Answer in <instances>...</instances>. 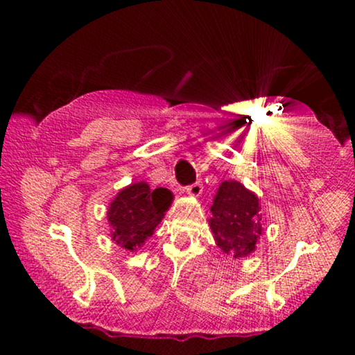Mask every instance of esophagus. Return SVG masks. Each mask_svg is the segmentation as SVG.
Wrapping results in <instances>:
<instances>
[{
  "label": "esophagus",
  "instance_id": "1",
  "mask_svg": "<svg viewBox=\"0 0 355 355\" xmlns=\"http://www.w3.org/2000/svg\"><path fill=\"white\" fill-rule=\"evenodd\" d=\"M184 191H186V194L191 196V197H199V196L202 194V191H203L202 183L197 182V183H194V184L188 186V188H186Z\"/></svg>",
  "mask_w": 355,
  "mask_h": 355
}]
</instances>
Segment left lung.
<instances>
[{"label":"left lung","instance_id":"left-lung-1","mask_svg":"<svg viewBox=\"0 0 355 355\" xmlns=\"http://www.w3.org/2000/svg\"><path fill=\"white\" fill-rule=\"evenodd\" d=\"M260 199L236 180L219 184L208 219L216 245L233 258L249 257L263 235Z\"/></svg>","mask_w":355,"mask_h":355}]
</instances>
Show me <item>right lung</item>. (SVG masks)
Wrapping results in <instances>:
<instances>
[{
	"mask_svg": "<svg viewBox=\"0 0 355 355\" xmlns=\"http://www.w3.org/2000/svg\"><path fill=\"white\" fill-rule=\"evenodd\" d=\"M172 200L173 194L167 188L150 189L146 182L125 186L111 200L106 211L111 239L127 252L142 248L161 224Z\"/></svg>",
	"mask_w": 355,
	"mask_h": 355,
	"instance_id": "obj_1",
	"label": "right lung"
}]
</instances>
